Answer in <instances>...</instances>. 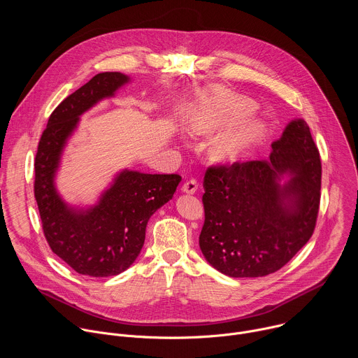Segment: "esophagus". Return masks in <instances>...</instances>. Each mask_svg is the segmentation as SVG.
<instances>
[{"mask_svg":"<svg viewBox=\"0 0 358 358\" xmlns=\"http://www.w3.org/2000/svg\"><path fill=\"white\" fill-rule=\"evenodd\" d=\"M196 189H198V182H196V180H194V178L185 181V182L182 184V187H181V191L185 192V194H195Z\"/></svg>","mask_w":358,"mask_h":358,"instance_id":"1","label":"esophagus"}]
</instances>
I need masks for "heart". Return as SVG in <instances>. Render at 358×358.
<instances>
[{"label": "heart", "instance_id": "1", "mask_svg": "<svg viewBox=\"0 0 358 358\" xmlns=\"http://www.w3.org/2000/svg\"><path fill=\"white\" fill-rule=\"evenodd\" d=\"M253 110L249 100L231 93L225 89H217L199 108L188 129L191 133H210L224 126L232 124ZM258 120H245L221 133L213 143L214 156L220 160H235L249 147L259 134Z\"/></svg>", "mask_w": 358, "mask_h": 358}]
</instances>
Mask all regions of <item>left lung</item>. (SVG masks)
<instances>
[{"label":"left lung","mask_w":358,"mask_h":358,"mask_svg":"<svg viewBox=\"0 0 358 358\" xmlns=\"http://www.w3.org/2000/svg\"><path fill=\"white\" fill-rule=\"evenodd\" d=\"M320 184V155L303 119L289 122L268 160L208 169L199 235L203 258L231 278L279 271L315 231Z\"/></svg>","instance_id":"1"}]
</instances>
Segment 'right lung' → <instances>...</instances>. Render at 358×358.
Returning a JSON list of instances; mask_svg holds the SVG:
<instances>
[{
  "label": "right lung",
  "mask_w": 358,
  "mask_h": 358,
  "mask_svg": "<svg viewBox=\"0 0 358 358\" xmlns=\"http://www.w3.org/2000/svg\"><path fill=\"white\" fill-rule=\"evenodd\" d=\"M103 72L79 87L49 116L35 157V199L52 252L80 275L115 276L129 269L144 245L150 217L167 203L181 181L177 174H147L124 169L93 206H72L57 188L65 147L80 116L130 82Z\"/></svg>",
  "instance_id": "add662e5"
}]
</instances>
